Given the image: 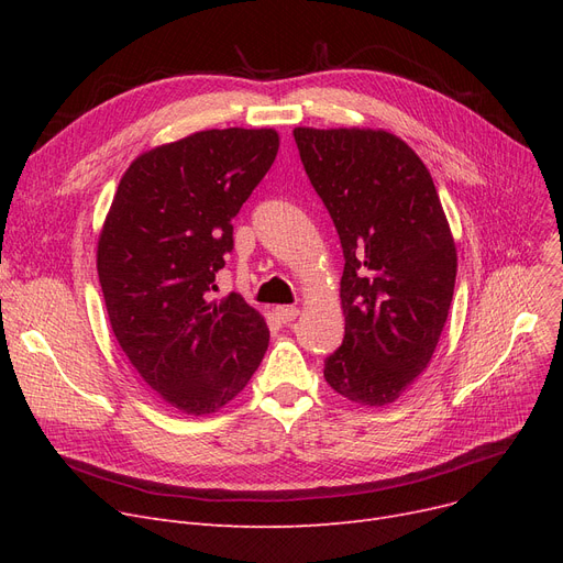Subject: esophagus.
I'll return each mask as SVG.
<instances>
[{
  "instance_id": "34e87169",
  "label": "esophagus",
  "mask_w": 563,
  "mask_h": 563,
  "mask_svg": "<svg viewBox=\"0 0 563 563\" xmlns=\"http://www.w3.org/2000/svg\"><path fill=\"white\" fill-rule=\"evenodd\" d=\"M276 314H278V319L283 321V323H289V321H294L299 317V308L297 306H278L276 308Z\"/></svg>"
}]
</instances>
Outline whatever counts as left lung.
<instances>
[{"mask_svg":"<svg viewBox=\"0 0 563 563\" xmlns=\"http://www.w3.org/2000/svg\"><path fill=\"white\" fill-rule=\"evenodd\" d=\"M344 253V340L323 361L342 397L386 406L429 365L454 297L456 249L422 159L380 130H294Z\"/></svg>","mask_w":563,"mask_h":563,"instance_id":"8db88e82","label":"left lung"}]
</instances>
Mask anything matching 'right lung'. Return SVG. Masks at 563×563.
<instances>
[{"instance_id": "1", "label": "right lung", "mask_w": 563, "mask_h": 563, "mask_svg": "<svg viewBox=\"0 0 563 563\" xmlns=\"http://www.w3.org/2000/svg\"><path fill=\"white\" fill-rule=\"evenodd\" d=\"M278 153L274 130H205L159 145L121 177L98 242L113 335L141 378L187 416L244 390L269 346L240 297L210 301L232 219Z\"/></svg>"}]
</instances>
